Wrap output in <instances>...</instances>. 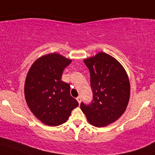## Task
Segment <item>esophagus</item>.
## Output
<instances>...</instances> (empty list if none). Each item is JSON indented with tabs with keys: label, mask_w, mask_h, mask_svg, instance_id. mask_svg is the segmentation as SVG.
<instances>
[{
	"label": "esophagus",
	"mask_w": 155,
	"mask_h": 155,
	"mask_svg": "<svg viewBox=\"0 0 155 155\" xmlns=\"http://www.w3.org/2000/svg\"><path fill=\"white\" fill-rule=\"evenodd\" d=\"M76 100H77L78 102H79V104H80V103H81V97H80V96H78L77 98H76Z\"/></svg>",
	"instance_id": "obj_1"
}]
</instances>
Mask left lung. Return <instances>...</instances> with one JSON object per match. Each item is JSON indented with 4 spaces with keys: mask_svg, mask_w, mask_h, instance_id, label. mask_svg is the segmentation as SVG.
Wrapping results in <instances>:
<instances>
[{
    "mask_svg": "<svg viewBox=\"0 0 155 155\" xmlns=\"http://www.w3.org/2000/svg\"><path fill=\"white\" fill-rule=\"evenodd\" d=\"M84 62L91 74L93 99L88 104L81 102V110L92 125L105 127L120 118L127 109L130 95L128 76L116 59L104 52Z\"/></svg>",
    "mask_w": 155,
    "mask_h": 155,
    "instance_id": "obj_1",
    "label": "left lung"
}]
</instances>
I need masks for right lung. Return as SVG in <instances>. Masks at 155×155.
<instances>
[{
  "mask_svg": "<svg viewBox=\"0 0 155 155\" xmlns=\"http://www.w3.org/2000/svg\"><path fill=\"white\" fill-rule=\"evenodd\" d=\"M71 62V59L52 53L37 59L27 74L25 101L32 113L45 124H62L79 106L70 94V84L61 79Z\"/></svg>",
  "mask_w": 155,
  "mask_h": 155,
  "instance_id": "add662e5",
  "label": "right lung"
}]
</instances>
